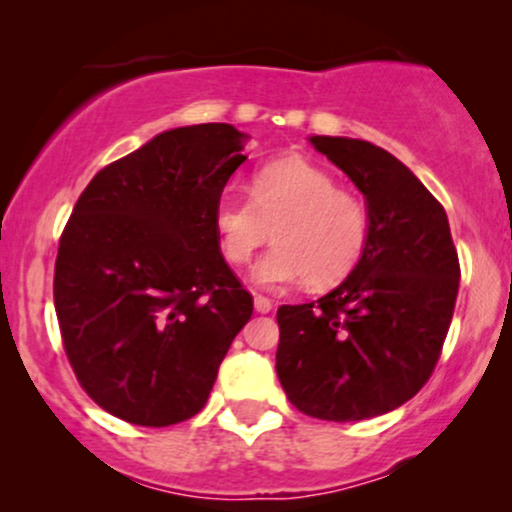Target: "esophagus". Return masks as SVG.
<instances>
[{"instance_id":"obj_1","label":"esophagus","mask_w":512,"mask_h":512,"mask_svg":"<svg viewBox=\"0 0 512 512\" xmlns=\"http://www.w3.org/2000/svg\"><path fill=\"white\" fill-rule=\"evenodd\" d=\"M255 310H257V313H269V310H272V301H269L267 296H262V293H257V296H255Z\"/></svg>"}]
</instances>
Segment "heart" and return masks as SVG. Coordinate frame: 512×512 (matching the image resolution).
Instances as JSON below:
<instances>
[{
  "instance_id": "1",
  "label": "heart",
  "mask_w": 512,
  "mask_h": 512,
  "mask_svg": "<svg viewBox=\"0 0 512 512\" xmlns=\"http://www.w3.org/2000/svg\"><path fill=\"white\" fill-rule=\"evenodd\" d=\"M214 228L231 264H248L274 228L276 243L257 262L255 279L264 286L308 279L325 289L354 272L370 216L363 199L339 190L325 168L284 156L252 175L250 197L226 192L216 199Z\"/></svg>"
}]
</instances>
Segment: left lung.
<instances>
[{
  "mask_svg": "<svg viewBox=\"0 0 512 512\" xmlns=\"http://www.w3.org/2000/svg\"><path fill=\"white\" fill-rule=\"evenodd\" d=\"M310 144L363 192L370 233L344 284L276 310V375L303 414L363 421L428 383L450 330L460 260L443 204L402 161L363 139Z\"/></svg>",
  "mask_w": 512,
  "mask_h": 512,
  "instance_id": "obj_1",
  "label": "left lung"
}]
</instances>
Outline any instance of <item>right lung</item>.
Segmentation results:
<instances>
[{"instance_id":"add662e5","label":"right lung","mask_w":512,"mask_h":512,"mask_svg":"<svg viewBox=\"0 0 512 512\" xmlns=\"http://www.w3.org/2000/svg\"><path fill=\"white\" fill-rule=\"evenodd\" d=\"M243 139L223 122L168 129L98 170L64 226L52 284L64 354L117 419H192L250 320L214 228Z\"/></svg>"}]
</instances>
